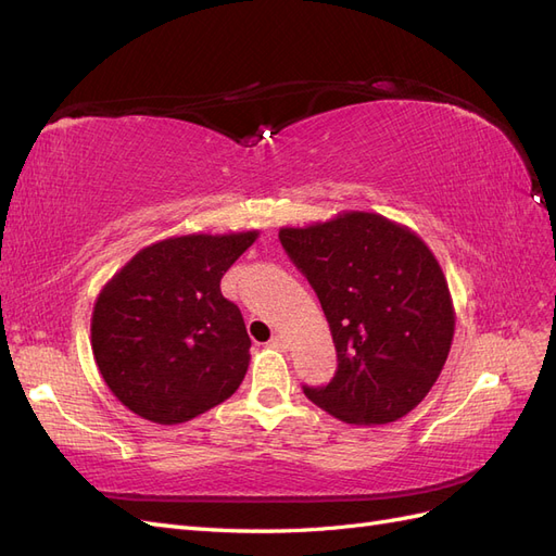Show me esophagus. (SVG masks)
Here are the masks:
<instances>
[{
	"mask_svg": "<svg viewBox=\"0 0 556 556\" xmlns=\"http://www.w3.org/2000/svg\"><path fill=\"white\" fill-rule=\"evenodd\" d=\"M268 345H271V348H276V350H288V348H290V341H288V339H285V336H282V333H278V336H274V339H271V343H268Z\"/></svg>",
	"mask_w": 556,
	"mask_h": 556,
	"instance_id": "obj_1",
	"label": "esophagus"
}]
</instances>
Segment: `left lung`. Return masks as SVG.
I'll use <instances>...</instances> for the list:
<instances>
[{
  "label": "left lung",
  "mask_w": 556,
  "mask_h": 556,
  "mask_svg": "<svg viewBox=\"0 0 556 556\" xmlns=\"http://www.w3.org/2000/svg\"><path fill=\"white\" fill-rule=\"evenodd\" d=\"M278 237L313 285L339 357L331 382L304 387L306 396L345 425L408 415L439 380L457 319L429 245L366 211L282 227Z\"/></svg>",
  "instance_id": "8db88e82"
}]
</instances>
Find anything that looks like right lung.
I'll use <instances>...</instances> for the list:
<instances>
[{
	"label": "right lung",
	"mask_w": 556,
	"mask_h": 556,
	"mask_svg": "<svg viewBox=\"0 0 556 556\" xmlns=\"http://www.w3.org/2000/svg\"><path fill=\"white\" fill-rule=\"evenodd\" d=\"M257 237L250 229L150 243L104 285L90 345L123 406L148 422L180 425L239 390L250 339L220 280Z\"/></svg>",
	"instance_id": "obj_1"
}]
</instances>
